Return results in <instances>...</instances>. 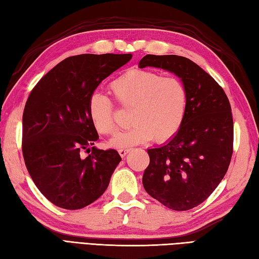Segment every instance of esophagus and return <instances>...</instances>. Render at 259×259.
Listing matches in <instances>:
<instances>
[{"label": "esophagus", "mask_w": 259, "mask_h": 259, "mask_svg": "<svg viewBox=\"0 0 259 259\" xmlns=\"http://www.w3.org/2000/svg\"><path fill=\"white\" fill-rule=\"evenodd\" d=\"M130 151V149H124V148H121V149H119L118 150V152H119V155L121 156V157H124L126 153H128Z\"/></svg>", "instance_id": "obj_1"}]
</instances>
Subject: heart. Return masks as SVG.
Wrapping results in <instances>:
<instances>
[{"mask_svg": "<svg viewBox=\"0 0 259 259\" xmlns=\"http://www.w3.org/2000/svg\"><path fill=\"white\" fill-rule=\"evenodd\" d=\"M121 107L131 109L133 125L110 141L122 148L153 140L162 144L172 138L184 122L188 93L183 81L152 70L133 69L115 78L109 85ZM88 115L99 134L109 136L117 129L114 104L109 97L93 92L88 101Z\"/></svg>", "mask_w": 259, "mask_h": 259, "instance_id": "b5f03b06", "label": "heart"}]
</instances>
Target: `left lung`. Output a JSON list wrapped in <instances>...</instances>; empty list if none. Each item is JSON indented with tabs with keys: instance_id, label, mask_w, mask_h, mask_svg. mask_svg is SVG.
<instances>
[{
	"instance_id": "left-lung-1",
	"label": "left lung",
	"mask_w": 259,
	"mask_h": 259,
	"mask_svg": "<svg viewBox=\"0 0 259 259\" xmlns=\"http://www.w3.org/2000/svg\"><path fill=\"white\" fill-rule=\"evenodd\" d=\"M139 67L174 72L188 93L177 135L163 146L148 149L150 162L142 184L163 206L189 210L212 194L232 160L234 122L229 100L211 75L185 57L147 54Z\"/></svg>"
}]
</instances>
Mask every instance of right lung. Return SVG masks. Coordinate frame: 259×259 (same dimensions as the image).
<instances>
[{
    "label": "right lung",
    "instance_id": "right-lung-1",
    "mask_svg": "<svg viewBox=\"0 0 259 259\" xmlns=\"http://www.w3.org/2000/svg\"><path fill=\"white\" fill-rule=\"evenodd\" d=\"M133 54H80L64 59L33 88L22 118V152L33 183L49 201L75 210L100 197L121 161L97 149L88 115L97 87ZM83 152L90 153L87 157Z\"/></svg>",
    "mask_w": 259,
    "mask_h": 259
}]
</instances>
